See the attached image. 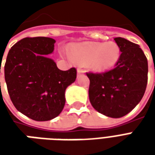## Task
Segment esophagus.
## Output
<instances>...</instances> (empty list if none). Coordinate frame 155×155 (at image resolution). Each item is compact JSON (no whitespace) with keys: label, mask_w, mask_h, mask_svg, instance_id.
<instances>
[{"label":"esophagus","mask_w":155,"mask_h":155,"mask_svg":"<svg viewBox=\"0 0 155 155\" xmlns=\"http://www.w3.org/2000/svg\"><path fill=\"white\" fill-rule=\"evenodd\" d=\"M84 74V70H81V69H78L77 71V75L79 76V75H81V74Z\"/></svg>","instance_id":"esophagus-1"}]
</instances>
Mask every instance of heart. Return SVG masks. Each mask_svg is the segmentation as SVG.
Segmentation results:
<instances>
[{
	"label": "heart",
	"instance_id": "obj_1",
	"mask_svg": "<svg viewBox=\"0 0 155 155\" xmlns=\"http://www.w3.org/2000/svg\"><path fill=\"white\" fill-rule=\"evenodd\" d=\"M69 51L73 61L80 64H86L90 70L95 72L110 70L120 57V47L113 41L71 45Z\"/></svg>",
	"mask_w": 155,
	"mask_h": 155
}]
</instances>
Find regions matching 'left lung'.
Returning a JSON list of instances; mask_svg holds the SVG:
<instances>
[{
	"label": "left lung",
	"mask_w": 155,
	"mask_h": 155,
	"mask_svg": "<svg viewBox=\"0 0 155 155\" xmlns=\"http://www.w3.org/2000/svg\"><path fill=\"white\" fill-rule=\"evenodd\" d=\"M120 57L113 70L86 73L89 98L94 110L110 118L126 115L143 98L148 82V61L140 45L122 37L114 38Z\"/></svg>",
	"instance_id": "obj_1"
}]
</instances>
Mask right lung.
<instances>
[{
    "label": "right lung",
    "instance_id": "obj_1",
    "mask_svg": "<svg viewBox=\"0 0 155 155\" xmlns=\"http://www.w3.org/2000/svg\"><path fill=\"white\" fill-rule=\"evenodd\" d=\"M54 43L49 37H26L15 43L6 57L4 71L10 98L17 110L36 121L61 114L65 90L76 79L75 68L61 71L47 57Z\"/></svg>",
    "mask_w": 155,
    "mask_h": 155
}]
</instances>
